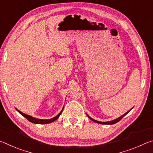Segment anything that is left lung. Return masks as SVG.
Returning a JSON list of instances; mask_svg holds the SVG:
<instances>
[{"instance_id": "left-lung-1", "label": "left lung", "mask_w": 153, "mask_h": 153, "mask_svg": "<svg viewBox=\"0 0 153 153\" xmlns=\"http://www.w3.org/2000/svg\"><path fill=\"white\" fill-rule=\"evenodd\" d=\"M131 109H132V108H131L130 110H129L128 112H126L125 114H123V115H121V117H118L117 119H115V120H113V121H107V122H102V121H97V120H94V119H92V118H91L90 117V116L88 115L87 114V115H88V117L90 120H91L92 121H94V122H96V123H100V124H107V125H112V124H115V123H117L118 121H120L121 119H122L124 116L125 115H126L127 114H128L129 111H130Z\"/></svg>"}]
</instances>
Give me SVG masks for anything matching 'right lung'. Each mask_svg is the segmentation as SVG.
<instances>
[{
	"label": "right lung",
	"instance_id": "obj_1",
	"mask_svg": "<svg viewBox=\"0 0 153 153\" xmlns=\"http://www.w3.org/2000/svg\"><path fill=\"white\" fill-rule=\"evenodd\" d=\"M15 109H16L18 111V112H19L21 114V115L24 116V117L26 118L28 121H30V122H32L33 123H36V124H46V123H52V122H53V121H55L56 120H57V119L59 117V116L61 115V113L63 112V109L61 110V112L59 113L57 115L55 116V117H53V118H52V119H49V120H40V119L35 118V117H32V116L26 115V114H25L24 113L21 112L19 110H18L17 108H15Z\"/></svg>",
	"mask_w": 153,
	"mask_h": 153
}]
</instances>
